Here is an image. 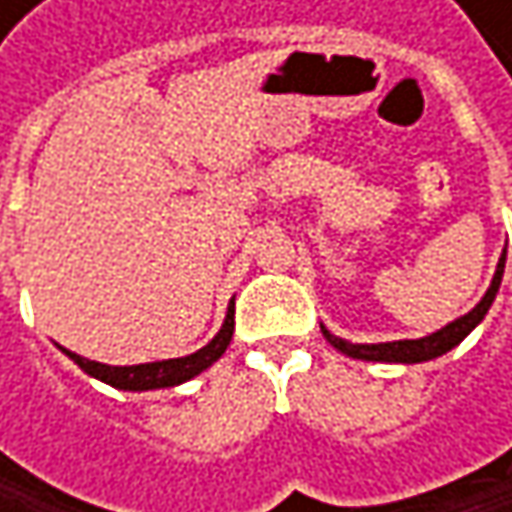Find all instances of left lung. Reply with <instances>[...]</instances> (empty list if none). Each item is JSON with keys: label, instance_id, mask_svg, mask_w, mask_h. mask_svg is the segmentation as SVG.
Returning <instances> with one entry per match:
<instances>
[{"label": "left lung", "instance_id": "obj_1", "mask_svg": "<svg viewBox=\"0 0 512 512\" xmlns=\"http://www.w3.org/2000/svg\"><path fill=\"white\" fill-rule=\"evenodd\" d=\"M504 260H507V257L501 255L498 269H495V275H492V284H489V290L483 293V299H480L468 314H462L460 320L448 323L445 329H439V332H433V335H427V338H418V341H388V344H350V341H344V338H335L326 326H320V329H323L326 341H329L335 350H341L344 356L350 358L385 361V364H418V361H430V358L445 356V353H451L462 338L486 317V311H489V305L495 302V293H498V287H501Z\"/></svg>", "mask_w": 512, "mask_h": 512}]
</instances>
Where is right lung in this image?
<instances>
[{"mask_svg":"<svg viewBox=\"0 0 512 512\" xmlns=\"http://www.w3.org/2000/svg\"><path fill=\"white\" fill-rule=\"evenodd\" d=\"M234 338V305L228 308V317L219 329V335L201 347L198 353L183 358H165V361H148V364H130V367H112V364H100V361H91V358L76 356L70 350H64L67 358H73L88 376L112 385V388H121V391H151V388H174L192 376H198L201 370H207L213 361H219L222 353L228 350Z\"/></svg>","mask_w":512,"mask_h":512,"instance_id":"right-lung-1","label":"right lung"}]
</instances>
